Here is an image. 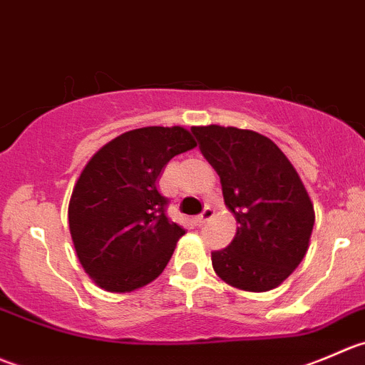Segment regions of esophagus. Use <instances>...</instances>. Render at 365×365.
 I'll use <instances>...</instances> for the list:
<instances>
[{"label": "esophagus", "mask_w": 365, "mask_h": 365, "mask_svg": "<svg viewBox=\"0 0 365 365\" xmlns=\"http://www.w3.org/2000/svg\"><path fill=\"white\" fill-rule=\"evenodd\" d=\"M212 216H215V211H212L211 207H205L204 211L197 216V220H195V222H197V225H205V223H207Z\"/></svg>", "instance_id": "obj_1"}]
</instances>
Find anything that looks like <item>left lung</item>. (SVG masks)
<instances>
[{"label":"left lung","instance_id":"left-lung-1","mask_svg":"<svg viewBox=\"0 0 365 365\" xmlns=\"http://www.w3.org/2000/svg\"><path fill=\"white\" fill-rule=\"evenodd\" d=\"M200 153L236 216L230 245L211 254L216 275L252 293L279 287L305 257L314 205L300 175L269 138L250 129L193 125Z\"/></svg>","mask_w":365,"mask_h":365}]
</instances>
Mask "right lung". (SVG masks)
<instances>
[{
  "mask_svg": "<svg viewBox=\"0 0 365 365\" xmlns=\"http://www.w3.org/2000/svg\"><path fill=\"white\" fill-rule=\"evenodd\" d=\"M197 142L181 125L133 129L101 147L68 202V229L79 262L110 293L153 282L170 261L184 229L167 216L158 178Z\"/></svg>",
  "mask_w": 365,
  "mask_h": 365,
  "instance_id": "1",
  "label": "right lung"
}]
</instances>
